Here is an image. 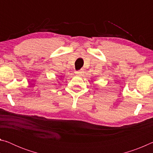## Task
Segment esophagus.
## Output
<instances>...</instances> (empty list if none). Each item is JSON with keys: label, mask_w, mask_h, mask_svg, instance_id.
Returning <instances> with one entry per match:
<instances>
[{"label": "esophagus", "mask_w": 153, "mask_h": 153, "mask_svg": "<svg viewBox=\"0 0 153 153\" xmlns=\"http://www.w3.org/2000/svg\"><path fill=\"white\" fill-rule=\"evenodd\" d=\"M82 72H83L82 69H80V70H79V71H77L76 72V75H78V76H79V75L82 74Z\"/></svg>", "instance_id": "esophagus-1"}]
</instances>
